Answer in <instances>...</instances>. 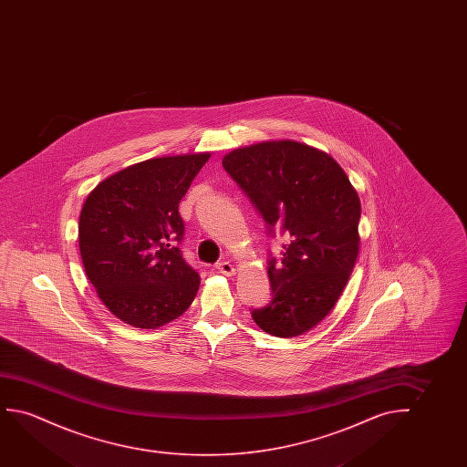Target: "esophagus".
<instances>
[{
	"instance_id": "obj_1",
	"label": "esophagus",
	"mask_w": 467,
	"mask_h": 467,
	"mask_svg": "<svg viewBox=\"0 0 467 467\" xmlns=\"http://www.w3.org/2000/svg\"><path fill=\"white\" fill-rule=\"evenodd\" d=\"M217 269L222 273V275H228V277H230V275H236V268H234L230 262H226V260H224V262L217 263Z\"/></svg>"
}]
</instances>
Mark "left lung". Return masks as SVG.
I'll return each mask as SVG.
<instances>
[{
    "label": "left lung",
    "instance_id": "1",
    "mask_svg": "<svg viewBox=\"0 0 467 467\" xmlns=\"http://www.w3.org/2000/svg\"><path fill=\"white\" fill-rule=\"evenodd\" d=\"M222 162L269 231L288 237L281 263L269 260L273 300L252 317L273 337H300L332 311L358 262V192L330 154L300 141H260Z\"/></svg>",
    "mask_w": 467,
    "mask_h": 467
}]
</instances>
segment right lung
<instances>
[{
	"label": "right lung",
	"instance_id": "obj_1",
	"mask_svg": "<svg viewBox=\"0 0 467 467\" xmlns=\"http://www.w3.org/2000/svg\"><path fill=\"white\" fill-rule=\"evenodd\" d=\"M211 153L141 161L109 175L84 201L78 237L84 271L109 313L135 328L177 319L201 277L177 244L179 204Z\"/></svg>",
	"mask_w": 467,
	"mask_h": 467
}]
</instances>
